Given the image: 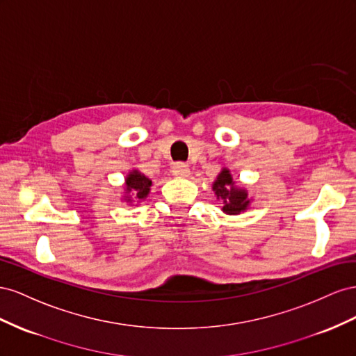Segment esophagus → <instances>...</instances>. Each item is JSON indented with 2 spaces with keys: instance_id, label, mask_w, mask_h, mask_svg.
I'll return each instance as SVG.
<instances>
[{
  "instance_id": "1",
  "label": "esophagus",
  "mask_w": 356,
  "mask_h": 356,
  "mask_svg": "<svg viewBox=\"0 0 356 356\" xmlns=\"http://www.w3.org/2000/svg\"><path fill=\"white\" fill-rule=\"evenodd\" d=\"M172 176L176 177H188L191 175L189 171V167L186 164H184V162H177V164L172 165Z\"/></svg>"
}]
</instances>
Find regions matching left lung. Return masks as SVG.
<instances>
[{
	"label": "left lung",
	"instance_id": "8db88e82",
	"mask_svg": "<svg viewBox=\"0 0 356 356\" xmlns=\"http://www.w3.org/2000/svg\"><path fill=\"white\" fill-rule=\"evenodd\" d=\"M213 192L223 202L222 211L225 215H240L250 207L252 198H249V192L245 186H240L232 179L229 168L223 167L218 175L216 180L211 185Z\"/></svg>",
	"mask_w": 356,
	"mask_h": 356
}]
</instances>
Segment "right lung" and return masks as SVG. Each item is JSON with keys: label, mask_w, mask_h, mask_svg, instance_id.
Masks as SVG:
<instances>
[{"label": "right lung", "mask_w": 356, "mask_h": 356, "mask_svg": "<svg viewBox=\"0 0 356 356\" xmlns=\"http://www.w3.org/2000/svg\"><path fill=\"white\" fill-rule=\"evenodd\" d=\"M154 185L147 176H145L143 172L138 170H131L127 177H125V184L124 186V197H122V201H125L129 206H137L138 202L145 201L147 195L150 194V188Z\"/></svg>", "instance_id": "right-lung-1"}]
</instances>
